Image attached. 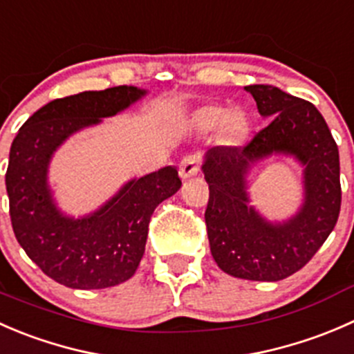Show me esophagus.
Here are the masks:
<instances>
[{
    "label": "esophagus",
    "mask_w": 354,
    "mask_h": 354,
    "mask_svg": "<svg viewBox=\"0 0 354 354\" xmlns=\"http://www.w3.org/2000/svg\"><path fill=\"white\" fill-rule=\"evenodd\" d=\"M199 172V156L198 155H187L182 158L180 165H178V176L182 178H189Z\"/></svg>",
    "instance_id": "esophagus-1"
}]
</instances>
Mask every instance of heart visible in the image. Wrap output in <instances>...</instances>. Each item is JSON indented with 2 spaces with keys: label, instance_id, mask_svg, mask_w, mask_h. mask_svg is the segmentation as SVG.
I'll return each mask as SVG.
<instances>
[{
  "label": "heart",
  "instance_id": "obj_1",
  "mask_svg": "<svg viewBox=\"0 0 354 354\" xmlns=\"http://www.w3.org/2000/svg\"><path fill=\"white\" fill-rule=\"evenodd\" d=\"M194 124L199 129H222V134L225 136L229 141H239L244 134H246V118L239 113V111H229L227 108L220 106V104H206V106L199 108L194 113Z\"/></svg>",
  "mask_w": 354,
  "mask_h": 354
}]
</instances>
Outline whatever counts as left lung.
I'll list each match as a JSON object with an SVG mask.
<instances>
[{
  "label": "left lung",
  "mask_w": 354,
  "mask_h": 354,
  "mask_svg": "<svg viewBox=\"0 0 354 354\" xmlns=\"http://www.w3.org/2000/svg\"><path fill=\"white\" fill-rule=\"evenodd\" d=\"M261 117L270 118L246 146H215L203 162L209 187L205 212L213 260L225 274L275 282L296 274L332 232L341 209L339 149L320 111L279 87L254 84ZM272 154L295 156L305 167V199L284 223H268L249 205L245 176Z\"/></svg>",
  "instance_id": "8db88e82"
}]
</instances>
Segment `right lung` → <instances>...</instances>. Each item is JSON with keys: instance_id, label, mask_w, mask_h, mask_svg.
<instances>
[{"instance_id": "right-lung-1", "label": "right lung", "mask_w": 354, "mask_h": 354, "mask_svg": "<svg viewBox=\"0 0 354 354\" xmlns=\"http://www.w3.org/2000/svg\"><path fill=\"white\" fill-rule=\"evenodd\" d=\"M146 91L118 86L84 91L44 104L20 127L10 148L6 192L17 241L53 281L72 289H104L136 274L156 206L180 189L176 167L132 178L101 208L63 215L48 184L53 153L72 134L113 117Z\"/></svg>"}]
</instances>
